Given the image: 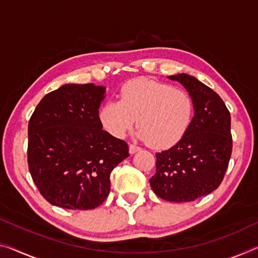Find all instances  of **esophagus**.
Masks as SVG:
<instances>
[{"label":"esophagus","mask_w":258,"mask_h":258,"mask_svg":"<svg viewBox=\"0 0 258 258\" xmlns=\"http://www.w3.org/2000/svg\"><path fill=\"white\" fill-rule=\"evenodd\" d=\"M140 150H141L140 146H137V145H135V144H130L129 145V152H130V154L136 153L137 151H140Z\"/></svg>","instance_id":"obj_1"}]
</instances>
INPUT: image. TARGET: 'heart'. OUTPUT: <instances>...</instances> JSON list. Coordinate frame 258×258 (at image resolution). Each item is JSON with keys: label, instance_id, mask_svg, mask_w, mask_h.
<instances>
[{"label": "heart", "instance_id": "heart-1", "mask_svg": "<svg viewBox=\"0 0 258 258\" xmlns=\"http://www.w3.org/2000/svg\"><path fill=\"white\" fill-rule=\"evenodd\" d=\"M120 101L101 107L99 118L112 136L122 138L136 123V136L154 149H167L187 133L194 114L191 97L183 90L149 78L126 82Z\"/></svg>", "mask_w": 258, "mask_h": 258}]
</instances>
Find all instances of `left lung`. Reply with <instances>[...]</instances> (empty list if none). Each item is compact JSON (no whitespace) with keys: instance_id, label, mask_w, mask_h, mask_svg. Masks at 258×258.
<instances>
[{"instance_id":"obj_1","label":"left lung","mask_w":258,"mask_h":258,"mask_svg":"<svg viewBox=\"0 0 258 258\" xmlns=\"http://www.w3.org/2000/svg\"><path fill=\"white\" fill-rule=\"evenodd\" d=\"M181 83L194 102L187 133L168 150L156 154V174L150 184L168 202H191L219 187L232 154L231 114L223 99L187 74L168 76Z\"/></svg>"}]
</instances>
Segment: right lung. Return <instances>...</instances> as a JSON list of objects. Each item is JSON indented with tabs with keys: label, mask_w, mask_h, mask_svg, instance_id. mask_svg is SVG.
<instances>
[{
	"label": "right lung",
	"mask_w": 258,
	"mask_h": 258,
	"mask_svg": "<svg viewBox=\"0 0 258 258\" xmlns=\"http://www.w3.org/2000/svg\"><path fill=\"white\" fill-rule=\"evenodd\" d=\"M105 86L64 84L41 99L29 121L31 176L50 204L92 210L110 190V173L129 157L128 144L102 130Z\"/></svg>",
	"instance_id": "1"
}]
</instances>
